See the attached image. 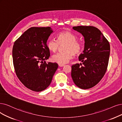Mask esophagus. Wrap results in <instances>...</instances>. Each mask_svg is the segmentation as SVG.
I'll use <instances>...</instances> for the list:
<instances>
[{
    "instance_id": "esophagus-1",
    "label": "esophagus",
    "mask_w": 122,
    "mask_h": 122,
    "mask_svg": "<svg viewBox=\"0 0 122 122\" xmlns=\"http://www.w3.org/2000/svg\"><path fill=\"white\" fill-rule=\"evenodd\" d=\"M64 66V64H59V66L60 67H63Z\"/></svg>"
}]
</instances>
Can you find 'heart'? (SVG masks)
Instances as JSON below:
<instances>
[{"mask_svg": "<svg viewBox=\"0 0 122 122\" xmlns=\"http://www.w3.org/2000/svg\"><path fill=\"white\" fill-rule=\"evenodd\" d=\"M58 41L55 39H49L47 43V47L52 52H56L60 46H63L64 51L54 54L52 57L54 62L60 64L68 63L74 55H78L82 51V44L77 40L76 36L70 31H62L57 35Z\"/></svg>", "mask_w": 122, "mask_h": 122, "instance_id": "heart-1", "label": "heart"}]
</instances>
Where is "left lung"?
Segmentation results:
<instances>
[{"label": "left lung", "mask_w": 122, "mask_h": 122, "mask_svg": "<svg viewBox=\"0 0 122 122\" xmlns=\"http://www.w3.org/2000/svg\"><path fill=\"white\" fill-rule=\"evenodd\" d=\"M84 37V48L79 56L82 63L72 65L71 77L75 84L86 89L95 86L104 76L109 63L110 46L101 30L92 26H73Z\"/></svg>", "instance_id": "obj_1"}]
</instances>
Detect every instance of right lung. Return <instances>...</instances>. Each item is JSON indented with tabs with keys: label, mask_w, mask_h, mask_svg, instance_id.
<instances>
[{
	"label": "right lung",
	"mask_w": 122,
	"mask_h": 122,
	"mask_svg": "<svg viewBox=\"0 0 122 122\" xmlns=\"http://www.w3.org/2000/svg\"><path fill=\"white\" fill-rule=\"evenodd\" d=\"M53 33L50 27H31L15 42L12 49L16 74L25 87L39 92L50 84L58 65L45 60L50 56L47 42Z\"/></svg>",
	"instance_id": "add662e5"
}]
</instances>
